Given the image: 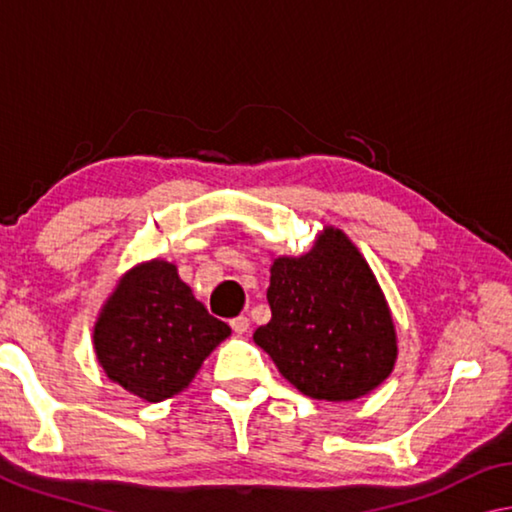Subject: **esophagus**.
Returning <instances> with one entry per match:
<instances>
[{
    "instance_id": "1",
    "label": "esophagus",
    "mask_w": 512,
    "mask_h": 512,
    "mask_svg": "<svg viewBox=\"0 0 512 512\" xmlns=\"http://www.w3.org/2000/svg\"><path fill=\"white\" fill-rule=\"evenodd\" d=\"M230 327H232V332L241 336V334H246V332H248L250 320H248L246 316H237V318H232V320H230Z\"/></svg>"
}]
</instances>
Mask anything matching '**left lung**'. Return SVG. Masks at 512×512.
<instances>
[{
  "label": "left lung",
  "instance_id": "8db88e82",
  "mask_svg": "<svg viewBox=\"0 0 512 512\" xmlns=\"http://www.w3.org/2000/svg\"><path fill=\"white\" fill-rule=\"evenodd\" d=\"M266 298L271 320L253 339L300 393L350 402L393 372L391 309L345 232L327 225L307 255L273 259Z\"/></svg>",
  "mask_w": 512,
  "mask_h": 512
}]
</instances>
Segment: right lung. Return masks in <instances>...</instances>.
<instances>
[{
    "label": "right lung",
    "mask_w": 512,
    "mask_h": 512,
    "mask_svg": "<svg viewBox=\"0 0 512 512\" xmlns=\"http://www.w3.org/2000/svg\"><path fill=\"white\" fill-rule=\"evenodd\" d=\"M230 336L223 320L164 259L121 275L94 323V352L106 375L144 402H162L192 384L210 352Z\"/></svg>",
    "instance_id": "obj_1"
}]
</instances>
